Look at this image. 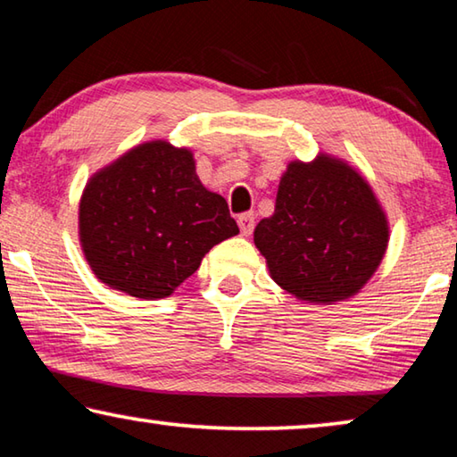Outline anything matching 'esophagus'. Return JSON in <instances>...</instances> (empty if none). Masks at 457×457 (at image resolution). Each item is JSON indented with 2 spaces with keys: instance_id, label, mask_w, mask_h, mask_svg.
I'll list each match as a JSON object with an SVG mask.
<instances>
[{
  "instance_id": "34e87169",
  "label": "esophagus",
  "mask_w": 457,
  "mask_h": 457,
  "mask_svg": "<svg viewBox=\"0 0 457 457\" xmlns=\"http://www.w3.org/2000/svg\"><path fill=\"white\" fill-rule=\"evenodd\" d=\"M237 226H239V231H242V236H250L253 231V226H256V218H253V213H242L237 218Z\"/></svg>"
}]
</instances>
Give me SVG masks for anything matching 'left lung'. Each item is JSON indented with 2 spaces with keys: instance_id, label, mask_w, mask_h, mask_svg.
Returning a JSON list of instances; mask_svg holds the SVG:
<instances>
[{
  "instance_id": "8db88e82",
  "label": "left lung",
  "mask_w": 457,
  "mask_h": 457,
  "mask_svg": "<svg viewBox=\"0 0 457 457\" xmlns=\"http://www.w3.org/2000/svg\"><path fill=\"white\" fill-rule=\"evenodd\" d=\"M253 244L280 288L303 303L335 304L377 272L389 221L365 177L320 153L286 167L276 210L253 229Z\"/></svg>"
}]
</instances>
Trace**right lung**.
I'll list each match as a JSON object with an SVG mask.
<instances>
[{
  "mask_svg": "<svg viewBox=\"0 0 457 457\" xmlns=\"http://www.w3.org/2000/svg\"><path fill=\"white\" fill-rule=\"evenodd\" d=\"M236 234L226 199L201 185L193 153L167 141L120 154L80 197L84 258L100 282L135 298H167Z\"/></svg>",
  "mask_w": 457,
  "mask_h": 457,
  "instance_id": "add662e5",
  "label": "right lung"
}]
</instances>
